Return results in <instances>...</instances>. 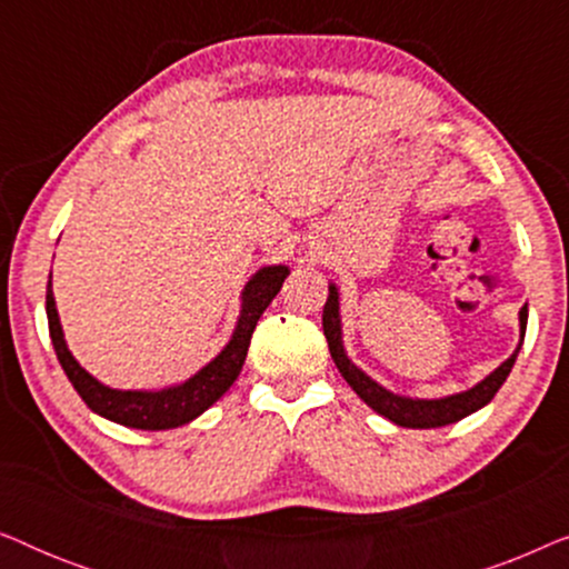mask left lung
Masks as SVG:
<instances>
[{"label": "left lung", "mask_w": 569, "mask_h": 569, "mask_svg": "<svg viewBox=\"0 0 569 569\" xmlns=\"http://www.w3.org/2000/svg\"><path fill=\"white\" fill-rule=\"evenodd\" d=\"M526 323H528V306L520 308L518 326H520V341L508 360L500 368H495L487 378H481L479 383L458 393L440 396V399H419V396H403L396 393L391 388L380 386L376 378H370L368 372L349 360L347 347H345V331H341V313H339V287L329 282V300L323 306V337L329 341L331 360L337 362L341 378L352 386V391L376 411V415L386 417L388 422L399 427H411V430H435V427L453 425L458 419L473 415V411L485 409L489 401L495 399V393L500 391V386L508 380L512 365L518 360L520 347H523L526 337Z\"/></svg>", "instance_id": "obj_1"}]
</instances>
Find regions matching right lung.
Masks as SVG:
<instances>
[{"label": "right lung", "mask_w": 569, "mask_h": 569, "mask_svg": "<svg viewBox=\"0 0 569 569\" xmlns=\"http://www.w3.org/2000/svg\"><path fill=\"white\" fill-rule=\"evenodd\" d=\"M290 274L284 263H269L253 271L251 279L240 290V310L236 329H232L228 345L199 368L191 378L181 383H170L162 388H111L90 376L74 355L69 352L64 329H61L57 298H53L51 274L46 284V318H49V333L53 352H57L61 368H64L69 383L82 396L90 411L98 417L111 419L116 425L131 427V430H173L193 422L204 411L222 399L236 383L240 370H243L248 345H251L253 329L259 323L263 310L282 290V282Z\"/></svg>", "instance_id": "right-lung-1"}]
</instances>
